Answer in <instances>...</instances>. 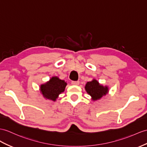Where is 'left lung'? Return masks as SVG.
Returning a JSON list of instances; mask_svg holds the SVG:
<instances>
[{"label":"left lung","mask_w":147,"mask_h":147,"mask_svg":"<svg viewBox=\"0 0 147 147\" xmlns=\"http://www.w3.org/2000/svg\"><path fill=\"white\" fill-rule=\"evenodd\" d=\"M67 85L65 80L53 76L49 81L40 85V91L45 98L55 102L59 95L65 91Z\"/></svg>","instance_id":"left-lung-1"}]
</instances>
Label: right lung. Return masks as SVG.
I'll list each match as a JSON object with an SVG mask.
<instances>
[{"mask_svg":"<svg viewBox=\"0 0 147 147\" xmlns=\"http://www.w3.org/2000/svg\"><path fill=\"white\" fill-rule=\"evenodd\" d=\"M85 89L94 101L100 100L102 96L106 95L109 93V87L107 86L100 85L95 78L86 84Z\"/></svg>","mask_w":147,"mask_h":147,"instance_id":"add662e5","label":"right lung"}]
</instances>
